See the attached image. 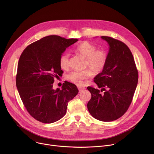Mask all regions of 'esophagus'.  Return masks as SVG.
Instances as JSON below:
<instances>
[{"label": "esophagus", "mask_w": 154, "mask_h": 154, "mask_svg": "<svg viewBox=\"0 0 154 154\" xmlns=\"http://www.w3.org/2000/svg\"><path fill=\"white\" fill-rule=\"evenodd\" d=\"M78 88L79 92H82V91H85L86 89L85 88H82V87H78Z\"/></svg>", "instance_id": "esophagus-1"}]
</instances>
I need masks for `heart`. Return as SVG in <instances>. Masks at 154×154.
<instances>
[{
  "instance_id": "1",
  "label": "heart",
  "mask_w": 154,
  "mask_h": 154,
  "mask_svg": "<svg viewBox=\"0 0 154 154\" xmlns=\"http://www.w3.org/2000/svg\"><path fill=\"white\" fill-rule=\"evenodd\" d=\"M75 51L86 58V67L90 68L94 73L98 74L102 72L107 64L108 60L107 51L104 49H97L95 45L88 42L79 44ZM59 63L62 69L68 68L69 66V55L62 54L59 59ZM91 70L86 69L84 71H74L68 75V79L79 86H82L85 84V81L92 75Z\"/></svg>"
}]
</instances>
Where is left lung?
Here are the masks:
<instances>
[{"instance_id": "1", "label": "left lung", "mask_w": 154, "mask_h": 154, "mask_svg": "<svg viewBox=\"0 0 154 154\" xmlns=\"http://www.w3.org/2000/svg\"><path fill=\"white\" fill-rule=\"evenodd\" d=\"M101 38L110 46L108 60L102 72L94 80L100 91L87 88L91 94L87 107L96 119L112 122L122 116L131 103L137 85L138 71L133 54L124 42L109 36Z\"/></svg>"}]
</instances>
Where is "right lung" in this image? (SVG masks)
Masks as SVG:
<instances>
[{
	"label": "right lung",
	"instance_id": "right-lung-1",
	"mask_svg": "<svg viewBox=\"0 0 154 154\" xmlns=\"http://www.w3.org/2000/svg\"><path fill=\"white\" fill-rule=\"evenodd\" d=\"M51 35L28 45L18 63L16 85L29 115L44 123L55 122L65 115L68 102L78 93L68 81L62 89H53L54 79L63 74L59 59L66 48L77 42Z\"/></svg>",
	"mask_w": 154,
	"mask_h": 154
}]
</instances>
